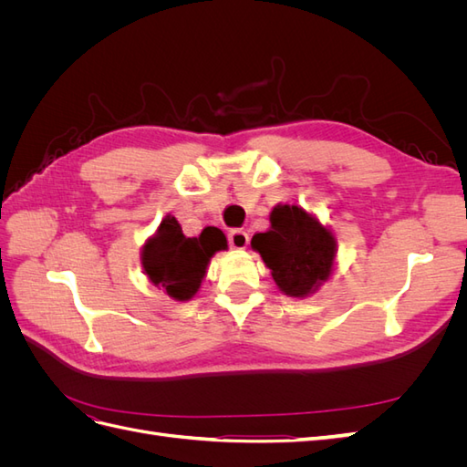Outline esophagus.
<instances>
[{"label": "esophagus", "mask_w": 467, "mask_h": 467, "mask_svg": "<svg viewBox=\"0 0 467 467\" xmlns=\"http://www.w3.org/2000/svg\"><path fill=\"white\" fill-rule=\"evenodd\" d=\"M228 242L234 249H245L249 244V235L244 230H232L228 234Z\"/></svg>", "instance_id": "obj_1"}]
</instances>
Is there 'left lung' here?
Instances as JSON below:
<instances>
[{
    "label": "left lung",
    "instance_id": "8db88e82",
    "mask_svg": "<svg viewBox=\"0 0 467 467\" xmlns=\"http://www.w3.org/2000/svg\"><path fill=\"white\" fill-rule=\"evenodd\" d=\"M251 247L271 268L276 286L292 298H306L327 282L337 255L333 232L296 204H276L271 228L253 235Z\"/></svg>",
    "mask_w": 467,
    "mask_h": 467
}]
</instances>
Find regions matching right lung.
<instances>
[{
	"instance_id": "right-lung-1",
	"label": "right lung",
	"mask_w": 467,
	"mask_h": 467,
	"mask_svg": "<svg viewBox=\"0 0 467 467\" xmlns=\"http://www.w3.org/2000/svg\"><path fill=\"white\" fill-rule=\"evenodd\" d=\"M222 249H228V239L214 225L199 237H187L173 216H165L142 247V266L151 285L187 302L199 292L212 255Z\"/></svg>"
}]
</instances>
